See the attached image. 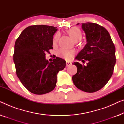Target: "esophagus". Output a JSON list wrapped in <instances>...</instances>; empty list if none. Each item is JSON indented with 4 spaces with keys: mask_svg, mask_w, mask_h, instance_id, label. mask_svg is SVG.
Returning <instances> with one entry per match:
<instances>
[{
    "mask_svg": "<svg viewBox=\"0 0 124 124\" xmlns=\"http://www.w3.org/2000/svg\"><path fill=\"white\" fill-rule=\"evenodd\" d=\"M72 65V63H71L70 62H66V66L67 67H69V66H70Z\"/></svg>",
    "mask_w": 124,
    "mask_h": 124,
    "instance_id": "obj_1",
    "label": "esophagus"
}]
</instances>
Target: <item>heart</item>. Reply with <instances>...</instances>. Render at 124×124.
I'll list each match as a JSON object with an SVG mask.
<instances>
[{"label": "heart", "mask_w": 124, "mask_h": 124, "mask_svg": "<svg viewBox=\"0 0 124 124\" xmlns=\"http://www.w3.org/2000/svg\"><path fill=\"white\" fill-rule=\"evenodd\" d=\"M69 35H70V37L72 38L73 40H80L81 37H82V34L80 30L78 28H72L69 29L68 31ZM60 37V34L59 33H57L56 34L55 36H54V39H53V43L55 44L57 42L58 40V39ZM74 54V52L72 50H67V49H60V50L57 52V55L59 56L62 58H64L65 60H70L73 58Z\"/></svg>", "instance_id": "b5f03b06"}]
</instances>
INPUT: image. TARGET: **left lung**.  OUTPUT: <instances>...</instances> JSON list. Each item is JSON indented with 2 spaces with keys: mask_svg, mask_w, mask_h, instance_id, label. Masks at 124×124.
Returning <instances> with one entry per match:
<instances>
[{
  "mask_svg": "<svg viewBox=\"0 0 124 124\" xmlns=\"http://www.w3.org/2000/svg\"><path fill=\"white\" fill-rule=\"evenodd\" d=\"M77 25L79 23H77ZM87 43L75 59L88 60L87 65L78 62L77 73L73 76L74 85L81 90L94 93L103 88L111 78L116 63L115 47L109 33L97 23H82Z\"/></svg>",
  "mask_w": 124,
  "mask_h": 124,
  "instance_id": "obj_1",
  "label": "left lung"
}]
</instances>
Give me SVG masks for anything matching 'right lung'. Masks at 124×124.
Instances as JSON below:
<instances>
[{
	"label": "right lung",
	"instance_id": "obj_1",
	"mask_svg": "<svg viewBox=\"0 0 124 124\" xmlns=\"http://www.w3.org/2000/svg\"><path fill=\"white\" fill-rule=\"evenodd\" d=\"M56 28L43 25L28 26L15 42L13 62L17 76L33 94L42 95L53 90L57 73L65 67V60L60 57L51 62L46 59V52L53 48Z\"/></svg>",
	"mask_w": 124,
	"mask_h": 124
}]
</instances>
